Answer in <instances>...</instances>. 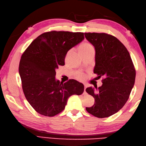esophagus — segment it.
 <instances>
[{
    "label": "esophagus",
    "instance_id": "esophagus-1",
    "mask_svg": "<svg viewBox=\"0 0 146 146\" xmlns=\"http://www.w3.org/2000/svg\"><path fill=\"white\" fill-rule=\"evenodd\" d=\"M84 86H85V88H84V93H86L85 90H86V85H84Z\"/></svg>",
    "mask_w": 146,
    "mask_h": 146
}]
</instances>
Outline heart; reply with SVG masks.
I'll return each instance as SVG.
<instances>
[{"instance_id":"b5f03b06","label":"heart","mask_w":146,"mask_h":146,"mask_svg":"<svg viewBox=\"0 0 146 146\" xmlns=\"http://www.w3.org/2000/svg\"><path fill=\"white\" fill-rule=\"evenodd\" d=\"M93 48V46L90 44H89V43H84V44H82L81 46H80V52L85 51L86 50H87V49H88L90 48ZM76 78L78 80H82L84 79L85 76L82 73H78V75H76Z\"/></svg>"}]
</instances>
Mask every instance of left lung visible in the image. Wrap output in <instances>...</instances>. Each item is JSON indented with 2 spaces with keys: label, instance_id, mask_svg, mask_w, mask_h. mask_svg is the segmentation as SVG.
Masks as SVG:
<instances>
[{
  "label": "left lung",
  "instance_id": "left-lung-1",
  "mask_svg": "<svg viewBox=\"0 0 146 146\" xmlns=\"http://www.w3.org/2000/svg\"><path fill=\"white\" fill-rule=\"evenodd\" d=\"M85 36L95 49L94 73L104 78L100 87L86 89L95 98L94 105L86 110L98 118L110 117L128 100L135 83L134 64L127 49L115 37L97 33H85Z\"/></svg>",
  "mask_w": 146,
  "mask_h": 146
}]
</instances>
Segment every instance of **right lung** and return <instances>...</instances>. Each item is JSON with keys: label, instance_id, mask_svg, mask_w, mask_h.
I'll use <instances>...</instances> for the list:
<instances>
[{"label": "right lung", "instance_id": "1", "mask_svg": "<svg viewBox=\"0 0 146 146\" xmlns=\"http://www.w3.org/2000/svg\"><path fill=\"white\" fill-rule=\"evenodd\" d=\"M83 33L49 31L31 43L21 58L19 72L26 98L37 112L53 117L63 111L71 95H82L84 85L75 80L61 83L56 70L64 65L67 52L84 39Z\"/></svg>", "mask_w": 146, "mask_h": 146}]
</instances>
